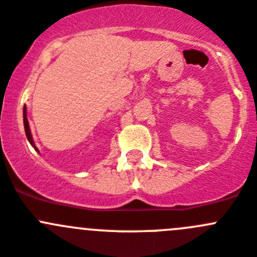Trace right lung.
<instances>
[{"mask_svg": "<svg viewBox=\"0 0 257 257\" xmlns=\"http://www.w3.org/2000/svg\"><path fill=\"white\" fill-rule=\"evenodd\" d=\"M24 126H25V133H26V137H28V141L30 142V145L35 148L34 141H33V137H31V133H30V128H29L28 117H26V106L24 107ZM35 150L38 151V148H35Z\"/></svg>", "mask_w": 257, "mask_h": 257, "instance_id": "obj_1", "label": "right lung"}]
</instances>
